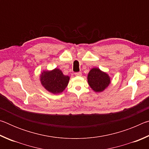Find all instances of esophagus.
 Here are the masks:
<instances>
[{
	"label": "esophagus",
	"instance_id": "34e87169",
	"mask_svg": "<svg viewBox=\"0 0 149 149\" xmlns=\"http://www.w3.org/2000/svg\"><path fill=\"white\" fill-rule=\"evenodd\" d=\"M75 75H76V76H81V75H82V73L81 72H75Z\"/></svg>",
	"mask_w": 149,
	"mask_h": 149
}]
</instances>
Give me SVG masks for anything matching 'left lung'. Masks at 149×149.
I'll use <instances>...</instances> for the list:
<instances>
[{"instance_id": "1", "label": "left lung", "mask_w": 149, "mask_h": 149, "mask_svg": "<svg viewBox=\"0 0 149 149\" xmlns=\"http://www.w3.org/2000/svg\"><path fill=\"white\" fill-rule=\"evenodd\" d=\"M88 84L95 92H102L109 85L110 78L106 73L99 68L90 70L87 77Z\"/></svg>"}]
</instances>
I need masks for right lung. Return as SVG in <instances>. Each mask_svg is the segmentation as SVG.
<instances>
[{
  "instance_id": "1",
  "label": "right lung",
  "mask_w": 149,
  "mask_h": 149,
  "mask_svg": "<svg viewBox=\"0 0 149 149\" xmlns=\"http://www.w3.org/2000/svg\"><path fill=\"white\" fill-rule=\"evenodd\" d=\"M41 84L48 91L58 94L62 93L68 84L70 77L64 75L62 71L55 68L52 71H44L40 75Z\"/></svg>"
}]
</instances>
